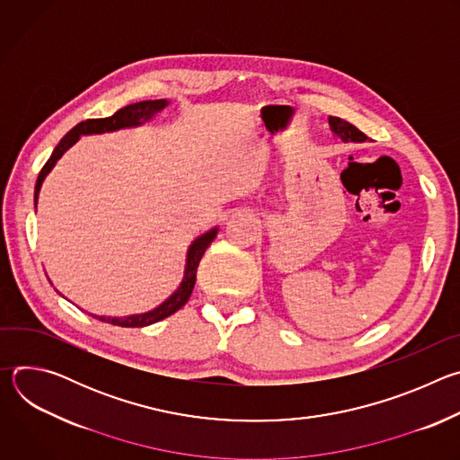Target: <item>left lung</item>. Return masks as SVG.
Returning <instances> with one entry per match:
<instances>
[{
    "label": "left lung",
    "instance_id": "left-lung-1",
    "mask_svg": "<svg viewBox=\"0 0 460 460\" xmlns=\"http://www.w3.org/2000/svg\"><path fill=\"white\" fill-rule=\"evenodd\" d=\"M330 127L333 130V135L337 138H341L342 142H355V144H362L367 140V137L358 130L355 125H351L349 121L337 118V116H330Z\"/></svg>",
    "mask_w": 460,
    "mask_h": 460
}]
</instances>
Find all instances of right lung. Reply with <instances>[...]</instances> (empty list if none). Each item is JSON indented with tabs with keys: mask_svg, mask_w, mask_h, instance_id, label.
Returning <instances> with one entry per match:
<instances>
[{
	"mask_svg": "<svg viewBox=\"0 0 460 460\" xmlns=\"http://www.w3.org/2000/svg\"><path fill=\"white\" fill-rule=\"evenodd\" d=\"M167 105H169V100H146V102L127 105V107L116 111L109 118L85 119V121L78 123L75 128H71L69 133L61 138V142L52 151L50 158L47 160V164L40 171V176H38L36 187H34V204H38L40 189H41V183H43L45 176L52 171V167L63 156V153L67 151L69 147H73L80 140V137L103 135V133H112V130H119V128H127V127L144 125L146 121H151L158 112H162ZM217 234H218V227H213L208 233L200 234L196 240H192V243L187 249L183 279H181L178 289L165 302H162L158 307H155L151 311H146V313L127 314V316H98V314H93V313H89V314L102 320V322L119 325V327H146V325H151L155 322H160V320L171 316L172 313H176L180 307H183L187 304V300L192 293L194 282H196V270H199V264H200V260H202L206 249L211 245V242L217 238Z\"/></svg>",
	"mask_w": 460,
	"mask_h": 460,
	"instance_id": "right-lung-1",
	"label": "right lung"
}]
</instances>
